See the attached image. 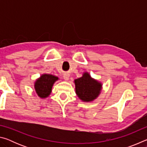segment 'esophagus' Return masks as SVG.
<instances>
[{
  "instance_id": "esophagus-1",
  "label": "esophagus",
  "mask_w": 147,
  "mask_h": 147,
  "mask_svg": "<svg viewBox=\"0 0 147 147\" xmlns=\"http://www.w3.org/2000/svg\"><path fill=\"white\" fill-rule=\"evenodd\" d=\"M69 76H70V75H69V74H68V73L64 74H63V79L65 81H68L69 79Z\"/></svg>"
}]
</instances>
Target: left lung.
I'll return each mask as SVG.
<instances>
[{
  "label": "left lung",
  "mask_w": 147,
  "mask_h": 147,
  "mask_svg": "<svg viewBox=\"0 0 147 147\" xmlns=\"http://www.w3.org/2000/svg\"><path fill=\"white\" fill-rule=\"evenodd\" d=\"M77 96L83 102H91L98 97L102 89V84L91 78L88 73H84L82 77L74 80Z\"/></svg>",
  "instance_id": "obj_1"
}]
</instances>
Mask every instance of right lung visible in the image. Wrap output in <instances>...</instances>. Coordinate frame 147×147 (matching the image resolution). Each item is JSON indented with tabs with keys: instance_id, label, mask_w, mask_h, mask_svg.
I'll return each mask as SVG.
<instances>
[{
	"instance_id": "right-lung-1",
	"label": "right lung",
	"mask_w": 147,
	"mask_h": 147,
	"mask_svg": "<svg viewBox=\"0 0 147 147\" xmlns=\"http://www.w3.org/2000/svg\"><path fill=\"white\" fill-rule=\"evenodd\" d=\"M59 80L58 77L53 74H43L36 80L34 84V88L36 93L41 98H45L50 95L53 84Z\"/></svg>"
}]
</instances>
